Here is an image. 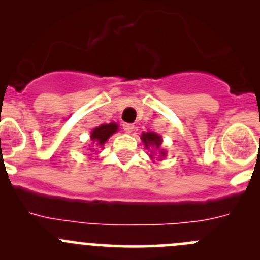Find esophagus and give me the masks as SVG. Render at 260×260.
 Here are the masks:
<instances>
[{
  "instance_id": "34e87169",
  "label": "esophagus",
  "mask_w": 260,
  "mask_h": 260,
  "mask_svg": "<svg viewBox=\"0 0 260 260\" xmlns=\"http://www.w3.org/2000/svg\"><path fill=\"white\" fill-rule=\"evenodd\" d=\"M123 129H124L127 133H131L133 129H135V125L131 124V123H124V124H123Z\"/></svg>"
}]
</instances>
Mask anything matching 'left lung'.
<instances>
[{"label":"left lung","instance_id":"obj_1","mask_svg":"<svg viewBox=\"0 0 260 260\" xmlns=\"http://www.w3.org/2000/svg\"><path fill=\"white\" fill-rule=\"evenodd\" d=\"M141 138H142L146 148L149 149L152 147V148L158 149L159 154H161V158L162 157L166 156V151H165V149H159V147H161V145H162L161 136L157 135V133H154V132H147V133H142ZM152 153H153V152H152ZM149 156H151V158H153V157H152V154H149Z\"/></svg>","mask_w":260,"mask_h":260}]
</instances>
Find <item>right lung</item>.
<instances>
[{
    "label": "right lung",
    "mask_w": 260,
    "mask_h": 260,
    "mask_svg": "<svg viewBox=\"0 0 260 260\" xmlns=\"http://www.w3.org/2000/svg\"><path fill=\"white\" fill-rule=\"evenodd\" d=\"M118 131V124L115 123H109V124H102L99 127L94 128L91 131L90 138L96 146H103L104 143L108 141V138L111 137L113 133H115ZM91 151H95V149H91Z\"/></svg>",
    "instance_id": "1"
}]
</instances>
